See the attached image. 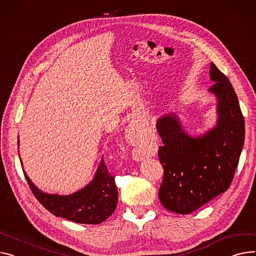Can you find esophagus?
Returning a JSON list of instances; mask_svg holds the SVG:
<instances>
[{
    "label": "esophagus",
    "instance_id": "1",
    "mask_svg": "<svg viewBox=\"0 0 256 256\" xmlns=\"http://www.w3.org/2000/svg\"><path fill=\"white\" fill-rule=\"evenodd\" d=\"M132 130H134V128H132Z\"/></svg>",
    "mask_w": 256,
    "mask_h": 256
}]
</instances>
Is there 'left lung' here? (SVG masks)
<instances>
[{
    "label": "left lung",
    "instance_id": "obj_1",
    "mask_svg": "<svg viewBox=\"0 0 256 256\" xmlns=\"http://www.w3.org/2000/svg\"><path fill=\"white\" fill-rule=\"evenodd\" d=\"M210 88L218 100V122L206 134L192 138L175 115L156 124L164 143L158 158L164 178L158 190L162 205L178 214H190L228 190L244 145L245 122L228 78L211 62Z\"/></svg>",
    "mask_w": 256,
    "mask_h": 256
}]
</instances>
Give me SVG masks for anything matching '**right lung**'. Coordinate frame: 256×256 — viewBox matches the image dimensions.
<instances>
[{
  "label": "right lung",
  "instance_id": "obj_1",
  "mask_svg": "<svg viewBox=\"0 0 256 256\" xmlns=\"http://www.w3.org/2000/svg\"><path fill=\"white\" fill-rule=\"evenodd\" d=\"M24 174L32 192L39 202L58 217L77 224H98L110 217L116 208L118 192L115 177L110 174L103 160L94 179L83 190L70 196L44 194L32 183L24 171Z\"/></svg>",
  "mask_w": 256,
  "mask_h": 256
}]
</instances>
